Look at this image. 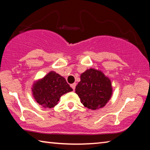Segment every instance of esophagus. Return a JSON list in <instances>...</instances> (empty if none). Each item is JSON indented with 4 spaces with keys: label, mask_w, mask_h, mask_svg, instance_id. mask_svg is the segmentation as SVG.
Returning <instances> with one entry per match:
<instances>
[{
    "label": "esophagus",
    "mask_w": 150,
    "mask_h": 150,
    "mask_svg": "<svg viewBox=\"0 0 150 150\" xmlns=\"http://www.w3.org/2000/svg\"><path fill=\"white\" fill-rule=\"evenodd\" d=\"M71 88L73 89V91H74L75 89V87H76V83H73V84L71 85Z\"/></svg>",
    "instance_id": "34e87169"
}]
</instances>
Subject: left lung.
I'll return each mask as SVG.
<instances>
[{
	"label": "left lung",
	"instance_id": "left-lung-1",
	"mask_svg": "<svg viewBox=\"0 0 150 150\" xmlns=\"http://www.w3.org/2000/svg\"><path fill=\"white\" fill-rule=\"evenodd\" d=\"M75 93L85 107L96 110L104 107L112 94L111 81L99 70L91 68L81 73Z\"/></svg>",
	"mask_w": 150,
	"mask_h": 150
}]
</instances>
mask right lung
Masks as SVG:
<instances>
[{
  "mask_svg": "<svg viewBox=\"0 0 150 150\" xmlns=\"http://www.w3.org/2000/svg\"><path fill=\"white\" fill-rule=\"evenodd\" d=\"M35 101L44 108H53L57 105L61 96L73 89L64 77L55 71H50L32 86Z\"/></svg>",
  "mask_w": 150,
  "mask_h": 150,
  "instance_id": "obj_1",
  "label": "right lung"
}]
</instances>
